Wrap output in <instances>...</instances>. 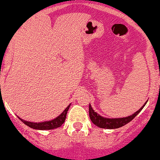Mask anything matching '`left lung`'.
Wrapping results in <instances>:
<instances>
[{
	"instance_id": "1",
	"label": "left lung",
	"mask_w": 160,
	"mask_h": 160,
	"mask_svg": "<svg viewBox=\"0 0 160 160\" xmlns=\"http://www.w3.org/2000/svg\"><path fill=\"white\" fill-rule=\"evenodd\" d=\"M147 101L144 103V105L142 106L140 109L138 110V111H136L134 114H132V115H129V116H126V117L114 118V119L113 118L103 117V116L100 115L99 114L95 112L94 110L92 109L91 105L89 104V110H88L89 111V117H90L91 121L94 123L95 125L99 127V128H107V129L119 128L122 127V126L125 125L128 123H129L130 121H132V119L136 117L137 115L140 113V111L143 109V107L146 106Z\"/></svg>"
}]
</instances>
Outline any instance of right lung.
Masks as SVG:
<instances>
[{"label": "right lung", "instance_id": "obj_1", "mask_svg": "<svg viewBox=\"0 0 160 160\" xmlns=\"http://www.w3.org/2000/svg\"><path fill=\"white\" fill-rule=\"evenodd\" d=\"M71 106L70 104L63 111L62 113L60 114L58 117L54 118L52 120H48V121H44V122H40V123H35V122H29L27 121V120H24V119L19 118V119L21 121L23 122V123H25L27 126L30 127V128H33V129H38V130H51L54 129V128H59L61 127L62 124L65 122L66 116H67V113H68V111L69 110V107Z\"/></svg>", "mask_w": 160, "mask_h": 160}]
</instances>
